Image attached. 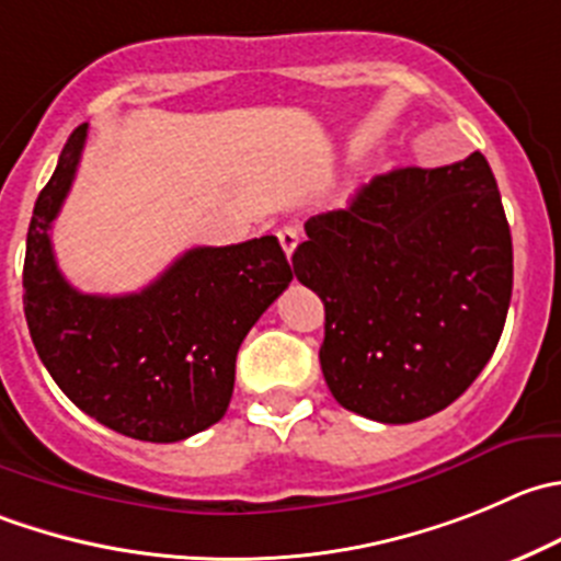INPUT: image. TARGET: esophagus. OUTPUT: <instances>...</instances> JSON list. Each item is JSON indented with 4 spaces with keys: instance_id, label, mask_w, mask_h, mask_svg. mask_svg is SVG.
<instances>
[{
    "instance_id": "1",
    "label": "esophagus",
    "mask_w": 561,
    "mask_h": 561,
    "mask_svg": "<svg viewBox=\"0 0 561 561\" xmlns=\"http://www.w3.org/2000/svg\"><path fill=\"white\" fill-rule=\"evenodd\" d=\"M276 238H279V243H282V249H285L287 257H293L298 241H301V232H298L296 227H282V230L276 232Z\"/></svg>"
}]
</instances>
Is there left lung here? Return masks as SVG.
Here are the masks:
<instances>
[{
	"mask_svg": "<svg viewBox=\"0 0 561 561\" xmlns=\"http://www.w3.org/2000/svg\"><path fill=\"white\" fill-rule=\"evenodd\" d=\"M304 230L293 268L325 307L320 367L342 408L408 425L474 383L513 296V238L485 156L386 172Z\"/></svg>",
	"mask_w": 561,
	"mask_h": 561,
	"instance_id": "left-lung-1",
	"label": "left lung"
}]
</instances>
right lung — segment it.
I'll return each instance as SVG.
<instances>
[{
    "label": "right lung",
    "mask_w": 561,
    "mask_h": 561,
    "mask_svg": "<svg viewBox=\"0 0 561 561\" xmlns=\"http://www.w3.org/2000/svg\"><path fill=\"white\" fill-rule=\"evenodd\" d=\"M87 123L70 134L26 232L24 314L32 342L70 402L101 425L156 444L183 442L225 416L236 356L290 285L274 236L197 247L130 296H90L59 274L51 225L70 192Z\"/></svg>",
    "instance_id": "add662e5"
}]
</instances>
